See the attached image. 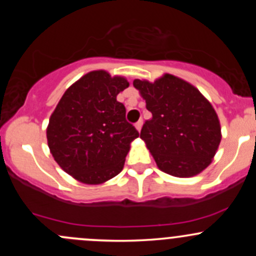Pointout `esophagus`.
I'll list each match as a JSON object with an SVG mask.
<instances>
[{"label": "esophagus", "mask_w": 256, "mask_h": 256, "mask_svg": "<svg viewBox=\"0 0 256 256\" xmlns=\"http://www.w3.org/2000/svg\"><path fill=\"white\" fill-rule=\"evenodd\" d=\"M142 124H144V121H142V120H138V122L135 124L136 130H138V131H141V128H142Z\"/></svg>", "instance_id": "34e87169"}]
</instances>
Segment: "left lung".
Here are the masks:
<instances>
[{"label":"left lung","mask_w":256,"mask_h":256,"mask_svg":"<svg viewBox=\"0 0 256 256\" xmlns=\"http://www.w3.org/2000/svg\"><path fill=\"white\" fill-rule=\"evenodd\" d=\"M152 118L140 138L157 167L171 176L187 178L212 164L222 140L216 110L202 92L186 80L164 74L154 82L134 80Z\"/></svg>","instance_id":"1"}]
</instances>
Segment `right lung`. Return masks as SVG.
Instances as JSON below:
<instances>
[{"mask_svg": "<svg viewBox=\"0 0 256 256\" xmlns=\"http://www.w3.org/2000/svg\"><path fill=\"white\" fill-rule=\"evenodd\" d=\"M128 86L124 76L92 70L66 90L49 118L52 156L68 174L85 184H100L124 168L138 132L116 100Z\"/></svg>", "mask_w": 256, "mask_h": 256, "instance_id": "right-lung-1", "label": "right lung"}]
</instances>
